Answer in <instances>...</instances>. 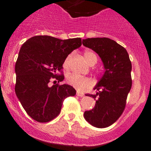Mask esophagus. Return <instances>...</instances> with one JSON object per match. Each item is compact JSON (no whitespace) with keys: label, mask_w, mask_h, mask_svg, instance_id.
<instances>
[{"label":"esophagus","mask_w":151,"mask_h":151,"mask_svg":"<svg viewBox=\"0 0 151 151\" xmlns=\"http://www.w3.org/2000/svg\"><path fill=\"white\" fill-rule=\"evenodd\" d=\"M76 95L78 96V97H83V96H84V94H83V93H81V92L77 91Z\"/></svg>","instance_id":"34e87169"}]
</instances>
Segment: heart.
I'll return each instance as SVG.
<instances>
[{"label": "heart", "instance_id": "b5f03b06", "mask_svg": "<svg viewBox=\"0 0 151 151\" xmlns=\"http://www.w3.org/2000/svg\"><path fill=\"white\" fill-rule=\"evenodd\" d=\"M84 56H85V60L87 61L89 65L91 64H95L97 61V57L94 52L91 50H85L84 52ZM71 58V54L66 57L63 63V66L65 68H67L69 66V63ZM66 82L69 85L73 86L76 89H77L79 91L85 90L86 88H89L91 85V81L87 77L80 76L78 75L71 74L69 75L66 77Z\"/></svg>", "mask_w": 151, "mask_h": 151}]
</instances>
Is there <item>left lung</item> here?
I'll list each match as a JSON object with an SVG mask.
<instances>
[{"mask_svg": "<svg viewBox=\"0 0 151 151\" xmlns=\"http://www.w3.org/2000/svg\"><path fill=\"white\" fill-rule=\"evenodd\" d=\"M84 46L95 51L102 60L105 73L95 89L96 94H87L96 100L91 110L85 111V119L94 127L111 125L123 113L132 88V63L125 47L108 38L83 39Z\"/></svg>", "mask_w": 151, "mask_h": 151, "instance_id": "obj_1", "label": "left lung"}]
</instances>
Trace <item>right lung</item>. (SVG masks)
I'll return each instance as SVG.
<instances>
[{"label": "right lung", "mask_w": 151, "mask_h": 151, "mask_svg": "<svg viewBox=\"0 0 151 151\" xmlns=\"http://www.w3.org/2000/svg\"><path fill=\"white\" fill-rule=\"evenodd\" d=\"M81 45L80 38L61 40L48 35L34 36L22 45L15 66V92L34 120L47 122L54 119L60 113L64 99L76 94L71 85L59 82L64 79V60ZM52 79L54 85L49 86Z\"/></svg>", "instance_id": "obj_1"}]
</instances>
